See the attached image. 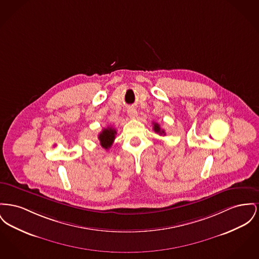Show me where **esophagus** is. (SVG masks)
Returning a JSON list of instances; mask_svg holds the SVG:
<instances>
[{"label": "esophagus", "mask_w": 259, "mask_h": 259, "mask_svg": "<svg viewBox=\"0 0 259 259\" xmlns=\"http://www.w3.org/2000/svg\"><path fill=\"white\" fill-rule=\"evenodd\" d=\"M127 112H128V115H129L131 118H136L138 116V111L136 110V108H134V107L128 108Z\"/></svg>", "instance_id": "34e87169"}]
</instances>
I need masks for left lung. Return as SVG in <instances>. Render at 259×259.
<instances>
[{"mask_svg": "<svg viewBox=\"0 0 259 259\" xmlns=\"http://www.w3.org/2000/svg\"><path fill=\"white\" fill-rule=\"evenodd\" d=\"M153 130H154V132H156V133H158V134H160V135H165L164 130H162V129L160 128L159 124L154 123V122H153Z\"/></svg>", "mask_w": 259, "mask_h": 259, "instance_id": "1", "label": "left lung"}]
</instances>
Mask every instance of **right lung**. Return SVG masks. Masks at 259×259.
I'll use <instances>...</instances> for the list:
<instances>
[{
    "label": "right lung",
    "mask_w": 259,
    "mask_h": 259,
    "mask_svg": "<svg viewBox=\"0 0 259 259\" xmlns=\"http://www.w3.org/2000/svg\"><path fill=\"white\" fill-rule=\"evenodd\" d=\"M115 135H116V131L114 128H112V127L104 128L103 131L99 135L101 146L106 150L109 149L115 139Z\"/></svg>",
    "instance_id": "add662e5"
}]
</instances>
